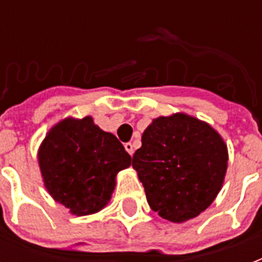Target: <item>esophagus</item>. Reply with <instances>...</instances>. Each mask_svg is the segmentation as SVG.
I'll use <instances>...</instances> for the list:
<instances>
[{
  "instance_id": "esophagus-1",
  "label": "esophagus",
  "mask_w": 262,
  "mask_h": 262,
  "mask_svg": "<svg viewBox=\"0 0 262 262\" xmlns=\"http://www.w3.org/2000/svg\"><path fill=\"white\" fill-rule=\"evenodd\" d=\"M125 149H126V151H127V154H129V155H133V152H135V151H133V144H132V143H126V144H125Z\"/></svg>"
}]
</instances>
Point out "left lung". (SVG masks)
<instances>
[{
  "mask_svg": "<svg viewBox=\"0 0 262 262\" xmlns=\"http://www.w3.org/2000/svg\"><path fill=\"white\" fill-rule=\"evenodd\" d=\"M141 143L132 166L160 217L182 223L213 203L228 160L227 147L213 127L178 113L154 119Z\"/></svg>",
  "mask_w": 262,
  "mask_h": 262,
  "instance_id": "8db88e82",
  "label": "left lung"
}]
</instances>
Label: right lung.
<instances>
[{
  "mask_svg": "<svg viewBox=\"0 0 262 262\" xmlns=\"http://www.w3.org/2000/svg\"><path fill=\"white\" fill-rule=\"evenodd\" d=\"M38 159L51 197L73 215L84 216L104 208L115 177L130 166L132 158L114 135L85 117L57 123L43 140Z\"/></svg>",
  "mask_w": 262,
  "mask_h": 262,
  "instance_id": "1",
  "label": "right lung"
}]
</instances>
